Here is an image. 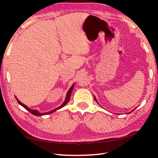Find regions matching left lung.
Here are the masks:
<instances>
[{
	"label": "left lung",
	"mask_w": 158,
	"mask_h": 158,
	"mask_svg": "<svg viewBox=\"0 0 158 158\" xmlns=\"http://www.w3.org/2000/svg\"><path fill=\"white\" fill-rule=\"evenodd\" d=\"M73 85H73V86L71 87V88H70V89H69V90L68 91V92H67V94H66V100H65V101L63 102V104L62 105H61V106H60L59 107H58V108H56V109H54V110H52V111H49V112H48V113H39L38 110H33V109H31L30 108H28V106H26L25 105H23V104H22L21 102L19 101V100H18V99L16 98V96H15V98H16V100H17V101H18V102L19 104L20 105H22L23 108L24 109H26V110H28V111L31 113H32V115H36V116H41V115H48V114H50V113H53V112H54V111H56V110H58V109H60V108H62V107H63L64 106H65L67 103L69 102V100H70V94H71V93H72V91H73Z\"/></svg>",
	"instance_id": "1"
}]
</instances>
